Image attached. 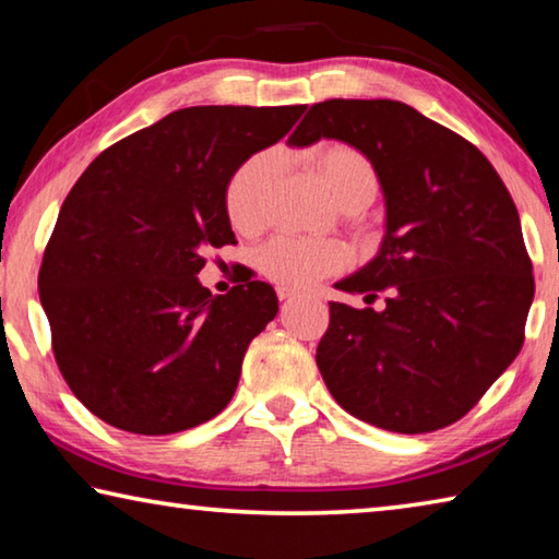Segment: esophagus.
<instances>
[{
    "instance_id": "1",
    "label": "esophagus",
    "mask_w": 559,
    "mask_h": 559,
    "mask_svg": "<svg viewBox=\"0 0 559 559\" xmlns=\"http://www.w3.org/2000/svg\"><path fill=\"white\" fill-rule=\"evenodd\" d=\"M296 296H298V290L286 288V286H278V298L281 300H290V298H296Z\"/></svg>"
}]
</instances>
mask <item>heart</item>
<instances>
[{"label":"heart","mask_w":559,"mask_h":559,"mask_svg":"<svg viewBox=\"0 0 559 559\" xmlns=\"http://www.w3.org/2000/svg\"><path fill=\"white\" fill-rule=\"evenodd\" d=\"M283 157L278 150H261L246 157L234 169L224 189V210L234 229L257 231L263 224V202ZM318 175L330 197L343 212H362L380 194V177L374 165L359 150L333 145L316 157ZM345 251L335 241H310L298 236H276L257 253V266L263 276L286 288H306L318 278L343 269Z\"/></svg>","instance_id":"obj_1"}]
</instances>
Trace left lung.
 I'll return each mask as SVG.
<instances>
[{
  "label": "left lung",
  "mask_w": 559,
  "mask_h": 559,
  "mask_svg": "<svg viewBox=\"0 0 559 559\" xmlns=\"http://www.w3.org/2000/svg\"><path fill=\"white\" fill-rule=\"evenodd\" d=\"M320 138L359 150L380 177V251L335 288L386 290V306L330 302L318 370L372 427H449L523 347L535 278L513 197L476 145L400 100L316 103L288 145Z\"/></svg>",
  "instance_id": "obj_1"
}]
</instances>
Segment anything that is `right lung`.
Wrapping results in <instances>:
<instances>
[{
  "mask_svg": "<svg viewBox=\"0 0 559 559\" xmlns=\"http://www.w3.org/2000/svg\"><path fill=\"white\" fill-rule=\"evenodd\" d=\"M306 106L182 108L110 145L66 197L39 271L56 362L110 427L165 437L231 402L278 313L269 283L212 296L204 253L236 243L224 189Z\"/></svg>",
  "mask_w": 559,
  "mask_h": 559,
  "instance_id": "add662e5",
  "label": "right lung"
}]
</instances>
